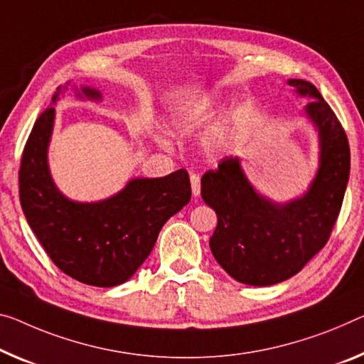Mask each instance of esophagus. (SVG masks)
Wrapping results in <instances>:
<instances>
[{"mask_svg": "<svg viewBox=\"0 0 364 364\" xmlns=\"http://www.w3.org/2000/svg\"><path fill=\"white\" fill-rule=\"evenodd\" d=\"M190 183H192L193 197H198L200 195V176H197V174L190 176Z\"/></svg>", "mask_w": 364, "mask_h": 364, "instance_id": "esophagus-1", "label": "esophagus"}]
</instances>
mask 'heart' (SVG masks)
<instances>
[{
	"instance_id": "heart-1",
	"label": "heart",
	"mask_w": 364,
	"mask_h": 364,
	"mask_svg": "<svg viewBox=\"0 0 364 364\" xmlns=\"http://www.w3.org/2000/svg\"><path fill=\"white\" fill-rule=\"evenodd\" d=\"M216 109V100L215 99H201L193 105H187L186 109L177 112L174 115V127L178 132H192L197 130V128L203 127L206 122H208L215 114ZM161 144H167L163 136H159ZM220 143L218 139H211L208 143V151H216Z\"/></svg>"
}]
</instances>
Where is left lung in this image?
Here are the masks:
<instances>
[{
    "mask_svg": "<svg viewBox=\"0 0 364 364\" xmlns=\"http://www.w3.org/2000/svg\"><path fill=\"white\" fill-rule=\"evenodd\" d=\"M299 97L311 99L304 117L318 138V167L301 197L273 201L259 193L237 156L201 177V198L216 211L210 249L239 283L270 287L291 278L331 237L350 176V146L342 125L317 87L288 80Z\"/></svg>",
    "mask_w": 364,
    "mask_h": 364,
    "instance_id": "1",
    "label": "left lung"
}]
</instances>
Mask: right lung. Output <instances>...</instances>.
Instances as JSON below:
<instances>
[{
  "label": "right lung",
  "instance_id": "1",
  "mask_svg": "<svg viewBox=\"0 0 364 364\" xmlns=\"http://www.w3.org/2000/svg\"><path fill=\"white\" fill-rule=\"evenodd\" d=\"M73 89L76 97L100 100L97 89L71 82L58 87L27 139L19 169V197L26 220L50 259L66 275L91 287L125 283L153 250L161 228L186 206L192 190L186 169L169 176L132 178L119 193L99 201L70 200L55 186L48 144L55 104Z\"/></svg>",
  "mask_w": 364,
  "mask_h": 364
}]
</instances>
